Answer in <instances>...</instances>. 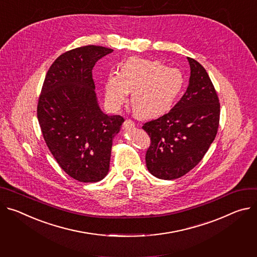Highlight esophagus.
<instances>
[{
	"instance_id": "1",
	"label": "esophagus",
	"mask_w": 257,
	"mask_h": 257,
	"mask_svg": "<svg viewBox=\"0 0 257 257\" xmlns=\"http://www.w3.org/2000/svg\"><path fill=\"white\" fill-rule=\"evenodd\" d=\"M124 127H125L126 129H131V128L135 127V123H134L132 120H126V121L124 122Z\"/></svg>"
}]
</instances>
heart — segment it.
Wrapping results in <instances>:
<instances>
[{"label":"heart","mask_w":257,"mask_h":257,"mask_svg":"<svg viewBox=\"0 0 257 257\" xmlns=\"http://www.w3.org/2000/svg\"><path fill=\"white\" fill-rule=\"evenodd\" d=\"M184 87V77L177 68L157 60L130 57L120 73H110L104 83L107 104L119 108L130 93V105L139 118H156L168 111Z\"/></svg>","instance_id":"obj_1"}]
</instances>
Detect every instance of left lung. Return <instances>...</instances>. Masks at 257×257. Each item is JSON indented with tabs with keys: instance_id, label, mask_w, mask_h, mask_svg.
<instances>
[{
	"instance_id": "obj_1",
	"label": "left lung",
	"mask_w": 257,
	"mask_h": 257,
	"mask_svg": "<svg viewBox=\"0 0 257 257\" xmlns=\"http://www.w3.org/2000/svg\"><path fill=\"white\" fill-rule=\"evenodd\" d=\"M190 84L168 113L144 124L151 137L146 154L149 171L160 179H176L191 171L207 153L219 126L220 104L206 69L188 57Z\"/></svg>"
}]
</instances>
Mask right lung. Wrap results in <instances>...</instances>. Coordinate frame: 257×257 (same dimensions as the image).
I'll return each instance as SVG.
<instances>
[{
  "label": "right lung",
  "instance_id": "right-lung-1",
  "mask_svg": "<svg viewBox=\"0 0 257 257\" xmlns=\"http://www.w3.org/2000/svg\"><path fill=\"white\" fill-rule=\"evenodd\" d=\"M113 50L88 45L69 50L52 63L38 101L44 141L61 169L80 182L103 179L109 169L113 137L121 115L99 108L92 69Z\"/></svg>",
  "mask_w": 257,
  "mask_h": 257
}]
</instances>
